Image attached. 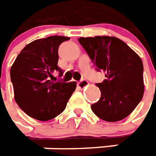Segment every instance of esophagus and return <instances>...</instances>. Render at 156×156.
<instances>
[{
	"label": "esophagus",
	"mask_w": 156,
	"mask_h": 156,
	"mask_svg": "<svg viewBox=\"0 0 156 156\" xmlns=\"http://www.w3.org/2000/svg\"><path fill=\"white\" fill-rule=\"evenodd\" d=\"M88 84H89L88 81H86V80L83 79V80H81L80 82H78V87L80 89H84L86 86H88Z\"/></svg>",
	"instance_id": "esophagus-1"
}]
</instances>
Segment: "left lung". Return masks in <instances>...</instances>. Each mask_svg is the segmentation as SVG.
I'll list each match as a JSON object with an SVG mask.
<instances>
[{"label":"left lung","mask_w":156,"mask_h":156,"mask_svg":"<svg viewBox=\"0 0 156 156\" xmlns=\"http://www.w3.org/2000/svg\"><path fill=\"white\" fill-rule=\"evenodd\" d=\"M98 71L106 79L97 83L101 98L90 108L106 122L124 119L136 109L144 93L143 65L136 52L115 37L95 36L79 38Z\"/></svg>","instance_id":"left-lung-1"}]
</instances>
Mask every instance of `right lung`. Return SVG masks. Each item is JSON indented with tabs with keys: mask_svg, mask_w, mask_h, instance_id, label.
<instances>
[{
	"mask_svg": "<svg viewBox=\"0 0 156 156\" xmlns=\"http://www.w3.org/2000/svg\"><path fill=\"white\" fill-rule=\"evenodd\" d=\"M69 37L50 36L36 40L25 46L17 56L10 77L14 99L27 115L48 121L65 110L68 100L77 87L76 82H52V73L58 66V46Z\"/></svg>",
	"mask_w": 156,
	"mask_h": 156,
	"instance_id": "add662e5",
	"label": "right lung"
}]
</instances>
